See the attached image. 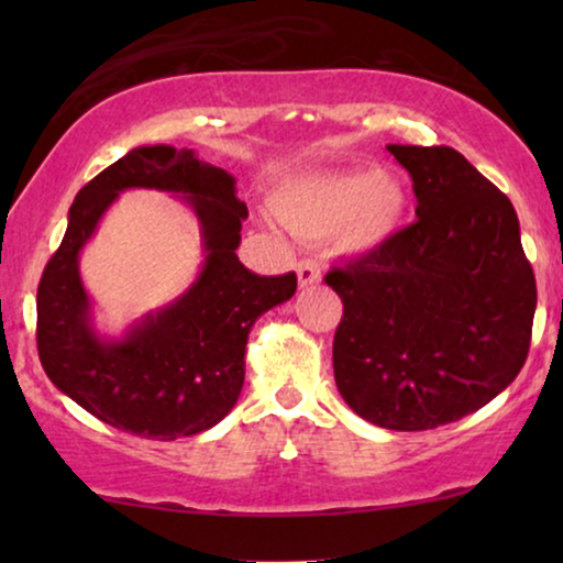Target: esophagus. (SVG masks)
<instances>
[{"label": "esophagus", "instance_id": "34e87169", "mask_svg": "<svg viewBox=\"0 0 563 563\" xmlns=\"http://www.w3.org/2000/svg\"><path fill=\"white\" fill-rule=\"evenodd\" d=\"M297 282L299 287H312L320 282V266L314 261H299L297 264Z\"/></svg>", "mask_w": 563, "mask_h": 563}]
</instances>
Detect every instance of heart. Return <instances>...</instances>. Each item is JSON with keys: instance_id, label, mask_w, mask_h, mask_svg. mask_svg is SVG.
Listing matches in <instances>:
<instances>
[{"instance_id": "obj_1", "label": "heart", "mask_w": 563, "mask_h": 563, "mask_svg": "<svg viewBox=\"0 0 563 563\" xmlns=\"http://www.w3.org/2000/svg\"><path fill=\"white\" fill-rule=\"evenodd\" d=\"M268 205L276 220L302 241L335 235L351 256H372L402 225L407 191L397 176L358 166L284 181Z\"/></svg>"}]
</instances>
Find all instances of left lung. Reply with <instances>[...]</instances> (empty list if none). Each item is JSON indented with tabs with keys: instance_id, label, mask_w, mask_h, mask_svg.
<instances>
[{
	"instance_id": "8db88e82",
	"label": "left lung",
	"mask_w": 563,
	"mask_h": 563,
	"mask_svg": "<svg viewBox=\"0 0 563 563\" xmlns=\"http://www.w3.org/2000/svg\"><path fill=\"white\" fill-rule=\"evenodd\" d=\"M412 176L418 220L325 282L343 299L341 397L387 430H430L492 402L520 374L536 276L515 207L459 151L387 145Z\"/></svg>"
}]
</instances>
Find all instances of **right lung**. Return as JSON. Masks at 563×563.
<instances>
[{
  "label": "right lung",
  "mask_w": 563,
  "mask_h": 563,
  "mask_svg": "<svg viewBox=\"0 0 563 563\" xmlns=\"http://www.w3.org/2000/svg\"><path fill=\"white\" fill-rule=\"evenodd\" d=\"M128 188L166 190L187 201L200 222L206 261L179 298L107 336L93 322L78 258ZM245 218L235 176L191 148L137 145L95 176L76 195L64 241L37 287V353L48 379L107 426L153 441L218 426L243 389L253 322L297 289L295 274L258 276L238 261Z\"/></svg>",
  "instance_id": "right-lung-1"
}]
</instances>
